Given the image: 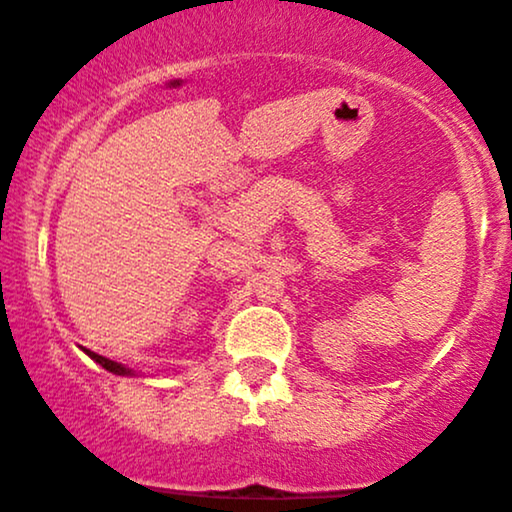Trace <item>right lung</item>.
<instances>
[{"mask_svg":"<svg viewBox=\"0 0 512 512\" xmlns=\"http://www.w3.org/2000/svg\"><path fill=\"white\" fill-rule=\"evenodd\" d=\"M85 353H88V355L92 357V360L97 362V365H102L104 369H107V372H112V374H119V377H128V374H133V369L123 367L121 362H114V360H109V357H102V355L92 353V350H85Z\"/></svg>","mask_w":512,"mask_h":512,"instance_id":"1","label":"right lung"}]
</instances>
